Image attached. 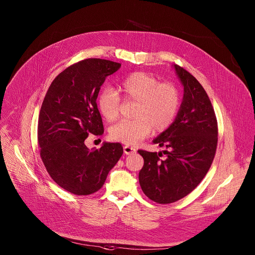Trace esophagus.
Masks as SVG:
<instances>
[{"label": "esophagus", "instance_id": "obj_1", "mask_svg": "<svg viewBox=\"0 0 255 255\" xmlns=\"http://www.w3.org/2000/svg\"><path fill=\"white\" fill-rule=\"evenodd\" d=\"M123 149H124V153H125V154H133V153L136 152L135 148H133V147H131V146H124Z\"/></svg>", "mask_w": 255, "mask_h": 255}]
</instances>
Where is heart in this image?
<instances>
[{"mask_svg": "<svg viewBox=\"0 0 255 255\" xmlns=\"http://www.w3.org/2000/svg\"><path fill=\"white\" fill-rule=\"evenodd\" d=\"M116 91L106 88L97 100L99 112L107 122L118 119L121 96L125 103L136 102V105L133 111L134 120L121 121L111 127L109 135L114 141L135 145L149 136L152 131H165L178 113V89L171 83H159L157 78L146 72H133L119 84Z\"/></svg>", "mask_w": 255, "mask_h": 255, "instance_id": "1", "label": "heart"}]
</instances>
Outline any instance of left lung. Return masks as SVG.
<instances>
[{
    "label": "left lung",
    "mask_w": 255,
    "mask_h": 255,
    "mask_svg": "<svg viewBox=\"0 0 255 255\" xmlns=\"http://www.w3.org/2000/svg\"><path fill=\"white\" fill-rule=\"evenodd\" d=\"M184 85V100L174 122L153 143L163 153L138 150L144 159L140 187L147 198L170 204L193 192L210 169L218 144V123L212 103L198 80L174 64Z\"/></svg>",
    "instance_id": "left-lung-1"
}]
</instances>
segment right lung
<instances>
[{
	"mask_svg": "<svg viewBox=\"0 0 255 255\" xmlns=\"http://www.w3.org/2000/svg\"><path fill=\"white\" fill-rule=\"evenodd\" d=\"M121 64L87 58L71 64L53 80L38 118V144L43 164L65 191L87 196L98 192L123 154L120 143H104L90 151L89 134L104 133L97 97L105 79Z\"/></svg>",
	"mask_w": 255,
	"mask_h": 255,
	"instance_id": "obj_1",
	"label": "right lung"
}]
</instances>
